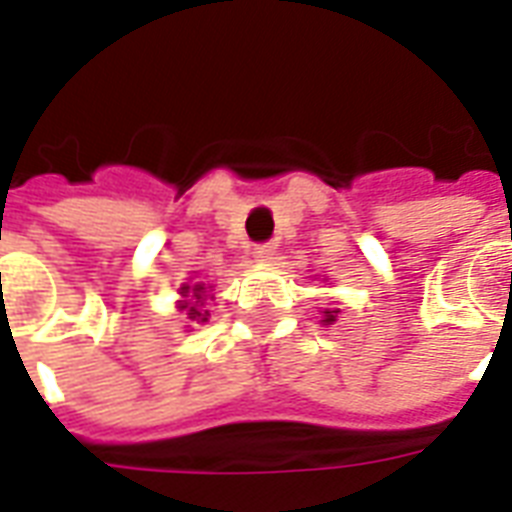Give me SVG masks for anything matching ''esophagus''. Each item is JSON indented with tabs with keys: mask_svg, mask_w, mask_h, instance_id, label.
Here are the masks:
<instances>
[{
	"mask_svg": "<svg viewBox=\"0 0 512 512\" xmlns=\"http://www.w3.org/2000/svg\"><path fill=\"white\" fill-rule=\"evenodd\" d=\"M252 257H255V263H271V257H274V246L271 244L255 246V249H252Z\"/></svg>",
	"mask_w": 512,
	"mask_h": 512,
	"instance_id": "34e87169",
	"label": "esophagus"
}]
</instances>
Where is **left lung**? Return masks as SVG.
Instances as JSON below:
<instances>
[{"label": "left lung", "mask_w": 512, "mask_h": 512, "mask_svg": "<svg viewBox=\"0 0 512 512\" xmlns=\"http://www.w3.org/2000/svg\"><path fill=\"white\" fill-rule=\"evenodd\" d=\"M337 315H340V310H323L321 323H323V326H332V323L337 321Z\"/></svg>", "instance_id": "1"}]
</instances>
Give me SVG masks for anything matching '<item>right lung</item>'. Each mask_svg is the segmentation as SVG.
Returning a JSON list of instances; mask_svg holds the SVG:
<instances>
[{
	"label": "right lung",
	"mask_w": 512,
	"mask_h": 512,
	"mask_svg": "<svg viewBox=\"0 0 512 512\" xmlns=\"http://www.w3.org/2000/svg\"><path fill=\"white\" fill-rule=\"evenodd\" d=\"M213 285H205V282H183L178 288V310L186 312V318L194 323H205L211 312L205 310V301L213 299L211 293Z\"/></svg>",
	"instance_id": "obj_1"
}]
</instances>
